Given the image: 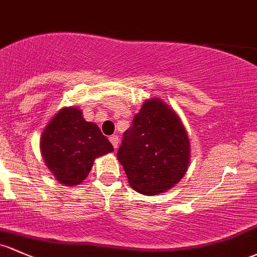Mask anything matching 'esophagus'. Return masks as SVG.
<instances>
[{"label":"esophagus","mask_w":257,"mask_h":257,"mask_svg":"<svg viewBox=\"0 0 257 257\" xmlns=\"http://www.w3.org/2000/svg\"><path fill=\"white\" fill-rule=\"evenodd\" d=\"M110 142H111V145L114 146V148L116 150L117 148V145H118V137L116 136V135H112L111 137H110Z\"/></svg>","instance_id":"esophagus-1"}]
</instances>
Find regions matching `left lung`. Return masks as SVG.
Wrapping results in <instances>:
<instances>
[{
    "label": "left lung",
    "mask_w": 257,
    "mask_h": 257,
    "mask_svg": "<svg viewBox=\"0 0 257 257\" xmlns=\"http://www.w3.org/2000/svg\"><path fill=\"white\" fill-rule=\"evenodd\" d=\"M190 140L181 118L162 99H147L123 134L117 161L128 184L143 195L167 192L190 165Z\"/></svg>",
    "instance_id": "1"
}]
</instances>
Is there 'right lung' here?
I'll list each match as a JSON object with an SVG mask.
<instances>
[{"label": "right lung", "mask_w": 257, "mask_h": 257, "mask_svg": "<svg viewBox=\"0 0 257 257\" xmlns=\"http://www.w3.org/2000/svg\"><path fill=\"white\" fill-rule=\"evenodd\" d=\"M114 151L94 122L85 121L82 110L62 107L49 121L40 137V152L48 169L65 186L83 183L94 161Z\"/></svg>", "instance_id": "obj_1"}]
</instances>
